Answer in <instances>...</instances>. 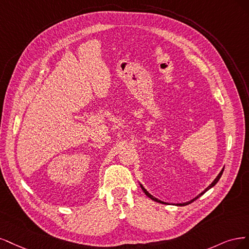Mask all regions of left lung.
<instances>
[{
  "instance_id": "8db88e82",
  "label": "left lung",
  "mask_w": 249,
  "mask_h": 249,
  "mask_svg": "<svg viewBox=\"0 0 249 249\" xmlns=\"http://www.w3.org/2000/svg\"><path fill=\"white\" fill-rule=\"evenodd\" d=\"M222 173H223V170H221V172H220V173L218 174V176H217V177H216V179H215V180H214V181H213V182H212V183L210 184V185H209V186H208V187H207V188H206V189H205V190H204V191L202 192V194H199V195H198L197 196H196V197H195L194 199H191V200H189V202H187V203H184V204H178V206H185V205H188V204H190V203H192V202H194V200L197 199V198H198V197H199L200 196H203V195L205 194V192H206V191H208V190H209L210 188H212V187H213V186L215 185V184L218 182V180H219V179H220V177H221V175H222ZM141 187H142V191H143V192H145V195H146V196H147L148 197H150L151 199H153V200H155V202H157V203H163V202H161V200H159L158 198L154 197L153 196H151V195L149 194V192H148V191H147V190H146L145 188H143V187L142 186V184H141Z\"/></svg>"
}]
</instances>
